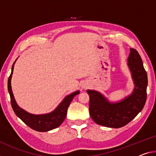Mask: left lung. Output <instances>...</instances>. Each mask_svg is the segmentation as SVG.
Returning a JSON list of instances; mask_svg holds the SVG:
<instances>
[{
  "label": "left lung",
  "instance_id": "obj_1",
  "mask_svg": "<svg viewBox=\"0 0 156 156\" xmlns=\"http://www.w3.org/2000/svg\"><path fill=\"white\" fill-rule=\"evenodd\" d=\"M128 61L135 85L130 96L119 102L110 103L100 93L86 90L90 98V116L98 125L121 128L135 119L144 107L147 96V74L142 58L136 49L131 48Z\"/></svg>",
  "mask_w": 156,
  "mask_h": 156
}]
</instances>
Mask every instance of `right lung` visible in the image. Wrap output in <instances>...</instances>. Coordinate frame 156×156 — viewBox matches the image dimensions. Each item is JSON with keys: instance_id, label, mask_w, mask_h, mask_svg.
<instances>
[{"instance_id": "add662e5", "label": "right lung", "mask_w": 156, "mask_h": 156, "mask_svg": "<svg viewBox=\"0 0 156 156\" xmlns=\"http://www.w3.org/2000/svg\"><path fill=\"white\" fill-rule=\"evenodd\" d=\"M15 61L14 62L12 65L11 74L9 76L8 81V88L9 95H10L11 105L14 113L19 118L21 119L23 123L26 124L28 127H30V128H32L33 130L38 132H47L58 128L63 123L64 119H66L67 110H68L69 105L73 100V98L76 95L79 94L80 91L77 90V91L74 92L66 96L61 104L58 105V107L51 113L42 115H33L28 114V112H26L18 106L15 102V100H14L12 91L11 78Z\"/></svg>"}]
</instances>
